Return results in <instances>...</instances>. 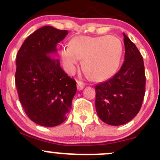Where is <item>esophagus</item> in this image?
Here are the masks:
<instances>
[{
  "label": "esophagus",
  "mask_w": 160,
  "mask_h": 160,
  "mask_svg": "<svg viewBox=\"0 0 160 160\" xmlns=\"http://www.w3.org/2000/svg\"><path fill=\"white\" fill-rule=\"evenodd\" d=\"M85 86V84L84 83V82H81V81H78L77 82V88H78V90H82L84 88V87Z\"/></svg>",
  "instance_id": "34e87169"
}]
</instances>
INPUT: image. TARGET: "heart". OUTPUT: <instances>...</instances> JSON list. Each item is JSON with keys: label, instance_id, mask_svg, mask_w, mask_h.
<instances>
[{"label": "heart", "instance_id": "obj_1", "mask_svg": "<svg viewBox=\"0 0 160 160\" xmlns=\"http://www.w3.org/2000/svg\"><path fill=\"white\" fill-rule=\"evenodd\" d=\"M123 51L122 42L117 36H79L72 39L70 46L61 47V58L67 73H75L82 59V68L90 78L103 81L118 70Z\"/></svg>", "mask_w": 160, "mask_h": 160}]
</instances>
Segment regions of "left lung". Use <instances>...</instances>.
I'll use <instances>...</instances> for the list:
<instances>
[{"instance_id": "8db88e82", "label": "left lung", "mask_w": 160, "mask_h": 160, "mask_svg": "<svg viewBox=\"0 0 160 160\" xmlns=\"http://www.w3.org/2000/svg\"><path fill=\"white\" fill-rule=\"evenodd\" d=\"M124 61L112 78L96 85V109L99 118L110 125H122L138 114L145 92L143 58L124 33Z\"/></svg>"}]
</instances>
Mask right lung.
<instances>
[{
	"mask_svg": "<svg viewBox=\"0 0 160 160\" xmlns=\"http://www.w3.org/2000/svg\"><path fill=\"white\" fill-rule=\"evenodd\" d=\"M68 32L50 26L26 38L16 57L15 85L18 98L31 121L44 127L62 124L72 109L76 82L54 56L57 44Z\"/></svg>",
	"mask_w": 160,
	"mask_h": 160,
	"instance_id": "right-lung-1",
	"label": "right lung"
}]
</instances>
